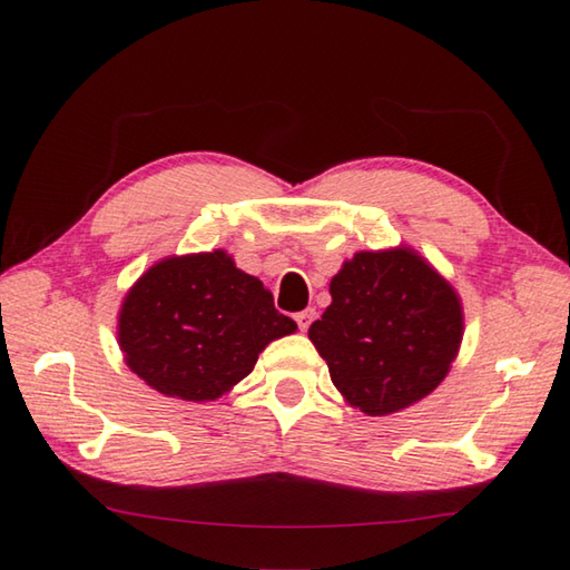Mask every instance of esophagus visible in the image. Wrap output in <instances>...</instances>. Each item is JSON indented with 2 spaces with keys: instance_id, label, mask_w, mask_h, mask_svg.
I'll list each match as a JSON object with an SVG mask.
<instances>
[{
  "instance_id": "1",
  "label": "esophagus",
  "mask_w": 570,
  "mask_h": 570,
  "mask_svg": "<svg viewBox=\"0 0 570 570\" xmlns=\"http://www.w3.org/2000/svg\"><path fill=\"white\" fill-rule=\"evenodd\" d=\"M314 316H316V312H314V308H304V312H298V314L294 316V320H296V324H298V330H302V332H306V330H308V324H312V322H314Z\"/></svg>"
}]
</instances>
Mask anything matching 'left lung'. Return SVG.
Instances as JSON below:
<instances>
[{
    "label": "left lung",
    "instance_id": "left-lung-1",
    "mask_svg": "<svg viewBox=\"0 0 570 570\" xmlns=\"http://www.w3.org/2000/svg\"><path fill=\"white\" fill-rule=\"evenodd\" d=\"M330 294L308 340L352 407L384 417L445 380L462 342V304L417 250H360Z\"/></svg>",
    "mask_w": 570,
    "mask_h": 570
}]
</instances>
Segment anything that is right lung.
<instances>
[{"mask_svg":"<svg viewBox=\"0 0 570 570\" xmlns=\"http://www.w3.org/2000/svg\"><path fill=\"white\" fill-rule=\"evenodd\" d=\"M296 322L226 250L163 258L125 294L118 344L125 364L166 397L214 402L250 374L268 342Z\"/></svg>","mask_w":570,"mask_h":570,"instance_id":"right-lung-1","label":"right lung"}]
</instances>
